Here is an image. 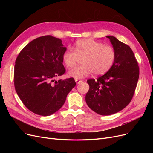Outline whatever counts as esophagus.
Segmentation results:
<instances>
[{
	"label": "esophagus",
	"instance_id": "1",
	"mask_svg": "<svg viewBox=\"0 0 153 153\" xmlns=\"http://www.w3.org/2000/svg\"><path fill=\"white\" fill-rule=\"evenodd\" d=\"M82 81V80H78V79H75V82L77 84H80V83H81Z\"/></svg>",
	"mask_w": 153,
	"mask_h": 153
}]
</instances>
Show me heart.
Returning <instances> with one entry per match:
<instances>
[{"label": "heart", "instance_id": "b5f03b06", "mask_svg": "<svg viewBox=\"0 0 153 153\" xmlns=\"http://www.w3.org/2000/svg\"><path fill=\"white\" fill-rule=\"evenodd\" d=\"M75 50L67 48L62 54V61L68 68L76 65L78 60L83 59L84 65L70 69L68 76L80 79L94 73L100 75L107 72L115 59V52L110 46L91 39H80L75 45Z\"/></svg>", "mask_w": 153, "mask_h": 153}]
</instances>
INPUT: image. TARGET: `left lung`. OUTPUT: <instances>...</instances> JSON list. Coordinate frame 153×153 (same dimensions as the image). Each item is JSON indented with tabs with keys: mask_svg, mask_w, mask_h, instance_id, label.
I'll use <instances>...</instances> for the list:
<instances>
[{
	"mask_svg": "<svg viewBox=\"0 0 153 153\" xmlns=\"http://www.w3.org/2000/svg\"><path fill=\"white\" fill-rule=\"evenodd\" d=\"M106 38L115 52V61L105 75L87 81L89 90L85 95L88 106L101 115H112L126 107L139 77V68L131 48L114 36Z\"/></svg>",
	"mask_w": 153,
	"mask_h": 153,
	"instance_id": "left-lung-1",
	"label": "left lung"
}]
</instances>
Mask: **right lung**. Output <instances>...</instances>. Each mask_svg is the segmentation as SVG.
<instances>
[{
    "mask_svg": "<svg viewBox=\"0 0 153 153\" xmlns=\"http://www.w3.org/2000/svg\"><path fill=\"white\" fill-rule=\"evenodd\" d=\"M66 49L61 39L45 36L30 41L18 55L14 71L15 90L33 113L48 116L56 112L76 85L73 78L55 80L66 71L62 54Z\"/></svg>",
    "mask_w": 153,
    "mask_h": 153,
    "instance_id": "1",
    "label": "right lung"
}]
</instances>
